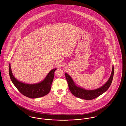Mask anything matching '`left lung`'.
I'll return each mask as SVG.
<instances>
[{
	"mask_svg": "<svg viewBox=\"0 0 126 126\" xmlns=\"http://www.w3.org/2000/svg\"><path fill=\"white\" fill-rule=\"evenodd\" d=\"M114 74V67L112 66L111 76L106 83L100 88L93 90H87L76 85L70 76L65 73V78L71 93L76 97L85 100H92L100 96L107 91L111 85Z\"/></svg>",
	"mask_w": 126,
	"mask_h": 126,
	"instance_id": "left-lung-1",
	"label": "left lung"
}]
</instances>
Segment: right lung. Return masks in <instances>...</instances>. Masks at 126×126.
Listing matches in <instances>:
<instances>
[{"mask_svg": "<svg viewBox=\"0 0 126 126\" xmlns=\"http://www.w3.org/2000/svg\"><path fill=\"white\" fill-rule=\"evenodd\" d=\"M57 68L53 69L48 73L43 81L36 84H27L17 80L13 76L11 65H9L10 79L18 90L24 96L31 98L42 97L49 93L54 78V72Z\"/></svg>", "mask_w": 126, "mask_h": 126, "instance_id": "obj_1", "label": "right lung"}]
</instances>
